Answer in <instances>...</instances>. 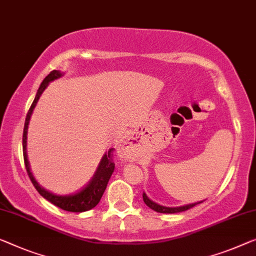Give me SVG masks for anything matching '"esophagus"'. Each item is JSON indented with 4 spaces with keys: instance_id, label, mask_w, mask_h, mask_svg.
I'll list each match as a JSON object with an SVG mask.
<instances>
[{
    "instance_id": "1",
    "label": "esophagus",
    "mask_w": 256,
    "mask_h": 256,
    "mask_svg": "<svg viewBox=\"0 0 256 256\" xmlns=\"http://www.w3.org/2000/svg\"><path fill=\"white\" fill-rule=\"evenodd\" d=\"M133 150H133V144H132L131 141H126V142H125L123 146L120 147V152L124 156H126V158H128V156L132 154Z\"/></svg>"
}]
</instances>
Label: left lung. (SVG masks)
<instances>
[{
  "instance_id": "8db88e82",
  "label": "left lung",
  "mask_w": 256,
  "mask_h": 256,
  "mask_svg": "<svg viewBox=\"0 0 256 256\" xmlns=\"http://www.w3.org/2000/svg\"><path fill=\"white\" fill-rule=\"evenodd\" d=\"M142 198H144V204H146L150 209H152V210H155L158 212H163V214H176V212H185V210H188V209L192 208V207H194V206H196L198 204H201L202 202V201L196 202V204L180 206V207H166V206H161V204H156V202H154V201H152L150 198L146 196V193H142Z\"/></svg>"
}]
</instances>
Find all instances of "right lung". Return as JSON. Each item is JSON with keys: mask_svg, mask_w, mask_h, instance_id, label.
<instances>
[{"mask_svg": "<svg viewBox=\"0 0 256 256\" xmlns=\"http://www.w3.org/2000/svg\"><path fill=\"white\" fill-rule=\"evenodd\" d=\"M63 74L58 70H52L47 77L44 79V82H41L39 90L36 92V98L30 108L28 110V115H26L25 125H24V132H22V152H24V162L26 166V171H28V177L34 185V188H36L38 192L40 193L41 196H44L46 200L52 202V204H55L56 207H58L63 210L72 212H87L90 209L94 208L98 202H100L102 196H104L106 185L112 174L115 170V163L112 162V152L115 150V148H110L108 152H106L102 158L100 164H98L96 171H95L94 176L92 177L90 180L84 186L82 190H79L78 192L72 193V194H66V196H60V194L52 193L44 188L42 186L39 185V182L36 180V178L30 172V163L28 160V128L30 124V116L34 108H36V102L39 101L41 94L44 93V90L47 88L49 82L52 80L58 79L62 77Z\"/></svg>", "mask_w": 256, "mask_h": 256, "instance_id": "1", "label": "right lung"}]
</instances>
